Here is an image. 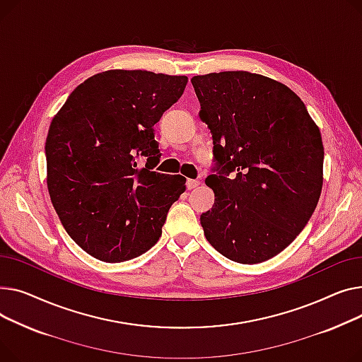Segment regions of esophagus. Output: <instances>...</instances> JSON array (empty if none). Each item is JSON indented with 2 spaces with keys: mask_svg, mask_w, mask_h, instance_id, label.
<instances>
[{
  "mask_svg": "<svg viewBox=\"0 0 362 362\" xmlns=\"http://www.w3.org/2000/svg\"><path fill=\"white\" fill-rule=\"evenodd\" d=\"M202 185V182L199 180H187V188L188 189H196Z\"/></svg>",
  "mask_w": 362,
  "mask_h": 362,
  "instance_id": "esophagus-1",
  "label": "esophagus"
}]
</instances>
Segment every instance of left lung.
I'll return each mask as SVG.
<instances>
[{
    "label": "left lung",
    "mask_w": 362,
    "mask_h": 362,
    "mask_svg": "<svg viewBox=\"0 0 362 362\" xmlns=\"http://www.w3.org/2000/svg\"><path fill=\"white\" fill-rule=\"evenodd\" d=\"M191 83L219 166L206 180L215 204L200 216L204 237L232 262H266L298 237L320 199V130L304 102L266 76L221 71Z\"/></svg>",
    "instance_id": "8db88e82"
}]
</instances>
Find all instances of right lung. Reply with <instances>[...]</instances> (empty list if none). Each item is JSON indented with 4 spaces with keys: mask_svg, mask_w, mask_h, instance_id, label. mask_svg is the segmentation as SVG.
<instances>
[{
    "mask_svg": "<svg viewBox=\"0 0 362 362\" xmlns=\"http://www.w3.org/2000/svg\"><path fill=\"white\" fill-rule=\"evenodd\" d=\"M187 81L146 70L102 71L78 84L52 118L48 193L64 229L92 257L132 260L160 238L185 178L151 171L160 158L153 125ZM139 156L148 158L146 168Z\"/></svg>",
    "mask_w": 362,
    "mask_h": 362,
    "instance_id": "obj_1",
    "label": "right lung"
}]
</instances>
